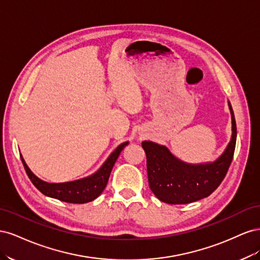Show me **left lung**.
I'll return each instance as SVG.
<instances>
[{
	"label": "left lung",
	"mask_w": 260,
	"mask_h": 260,
	"mask_svg": "<svg viewBox=\"0 0 260 260\" xmlns=\"http://www.w3.org/2000/svg\"><path fill=\"white\" fill-rule=\"evenodd\" d=\"M232 119V136L224 152L215 161L187 164L172 154L165 145L144 141L149 188L159 201L167 204H188L207 198L221 183L229 169L237 142V124L233 109L228 102Z\"/></svg>",
	"instance_id": "obj_1"
}]
</instances>
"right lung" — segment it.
Masks as SVG:
<instances>
[{
  "instance_id": "right-lung-1",
  "label": "right lung",
  "mask_w": 260,
  "mask_h": 260,
  "mask_svg": "<svg viewBox=\"0 0 260 260\" xmlns=\"http://www.w3.org/2000/svg\"><path fill=\"white\" fill-rule=\"evenodd\" d=\"M129 144V142H123L118 146L115 151L108 156V158L102 165L100 169L93 175L79 180L70 181V182L62 183H50L38 178L30 168L27 166L25 159L21 157L23 167L26 169L27 175L31 182L39 191L44 195L59 200L66 203L84 204L95 200L102 194L108 182L109 175H111L114 165L119 157L122 149Z\"/></svg>"
}]
</instances>
